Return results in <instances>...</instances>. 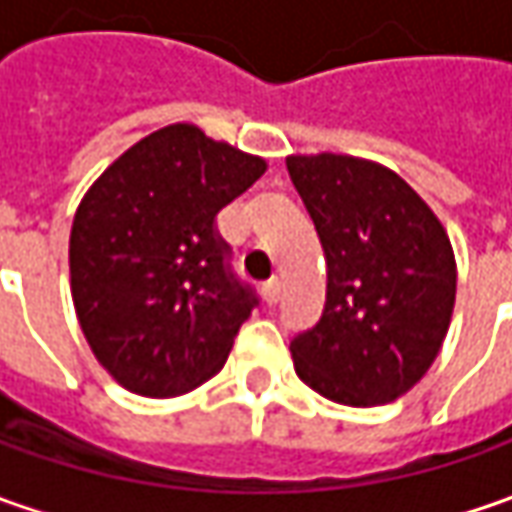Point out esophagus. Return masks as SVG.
<instances>
[{
	"label": "esophagus",
	"mask_w": 512,
	"mask_h": 512,
	"mask_svg": "<svg viewBox=\"0 0 512 512\" xmlns=\"http://www.w3.org/2000/svg\"><path fill=\"white\" fill-rule=\"evenodd\" d=\"M262 296H265L267 305H276V302H279V296H282V282H279V279L267 282V285L262 287Z\"/></svg>",
	"instance_id": "1"
}]
</instances>
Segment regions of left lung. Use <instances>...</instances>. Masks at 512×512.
Wrapping results in <instances>:
<instances>
[{"label": "left lung", "instance_id": "8db88e82", "mask_svg": "<svg viewBox=\"0 0 512 512\" xmlns=\"http://www.w3.org/2000/svg\"><path fill=\"white\" fill-rule=\"evenodd\" d=\"M287 173L325 250L322 319L290 342L296 376L347 407L404 396L436 362L456 305L450 236L396 170L293 153Z\"/></svg>", "mask_w": 512, "mask_h": 512}]
</instances>
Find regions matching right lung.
<instances>
[{
  "mask_svg": "<svg viewBox=\"0 0 512 512\" xmlns=\"http://www.w3.org/2000/svg\"><path fill=\"white\" fill-rule=\"evenodd\" d=\"M267 170L262 156L176 122L88 187L70 227V296L96 362L136 396L213 379L256 296L225 267L216 213Z\"/></svg>",
  "mask_w": 512,
  "mask_h": 512,
  "instance_id": "1",
  "label": "right lung"
}]
</instances>
